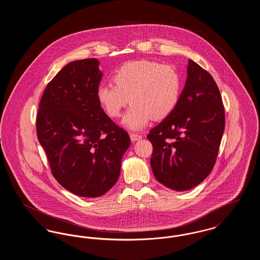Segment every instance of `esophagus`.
Returning <instances> with one entry per match:
<instances>
[{
	"instance_id": "obj_1",
	"label": "esophagus",
	"mask_w": 260,
	"mask_h": 260,
	"mask_svg": "<svg viewBox=\"0 0 260 260\" xmlns=\"http://www.w3.org/2000/svg\"><path fill=\"white\" fill-rule=\"evenodd\" d=\"M129 137L132 139V141H137V140L142 138V136L140 135H137V134H129Z\"/></svg>"
}]
</instances>
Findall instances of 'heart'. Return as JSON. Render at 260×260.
Returning a JSON list of instances; mask_svg holds the SVG:
<instances>
[{"instance_id":"obj_1","label":"heart","mask_w":260,"mask_h":260,"mask_svg":"<svg viewBox=\"0 0 260 260\" xmlns=\"http://www.w3.org/2000/svg\"><path fill=\"white\" fill-rule=\"evenodd\" d=\"M113 85H101L98 99L111 118H118L127 103L125 127L139 131L154 118L161 120L175 108L181 90V78L176 69L152 60L127 62L113 75Z\"/></svg>"}]
</instances>
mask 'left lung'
<instances>
[{
  "mask_svg": "<svg viewBox=\"0 0 260 260\" xmlns=\"http://www.w3.org/2000/svg\"><path fill=\"white\" fill-rule=\"evenodd\" d=\"M225 127L218 87L189 59L187 80L173 111L150 131V159L156 179L175 191L192 189L213 169Z\"/></svg>",
  "mask_w": 260,
  "mask_h": 260,
  "instance_id": "8db88e82",
  "label": "left lung"
}]
</instances>
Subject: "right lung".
I'll return each instance as SVG.
<instances>
[{"mask_svg":"<svg viewBox=\"0 0 260 260\" xmlns=\"http://www.w3.org/2000/svg\"><path fill=\"white\" fill-rule=\"evenodd\" d=\"M99 61L70 62L46 87L36 127L54 178L85 198L104 195L118 181L127 133L105 114L98 99Z\"/></svg>","mask_w":260,"mask_h":260,"instance_id":"obj_1","label":"right lung"}]
</instances>
